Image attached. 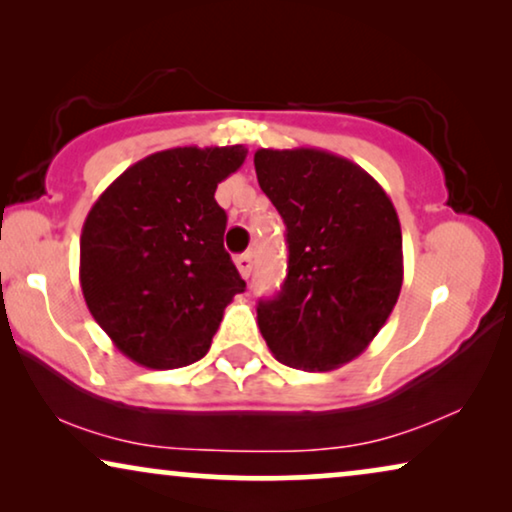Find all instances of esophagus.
I'll use <instances>...</instances> for the list:
<instances>
[{
	"instance_id": "34e87169",
	"label": "esophagus",
	"mask_w": 512,
	"mask_h": 512,
	"mask_svg": "<svg viewBox=\"0 0 512 512\" xmlns=\"http://www.w3.org/2000/svg\"><path fill=\"white\" fill-rule=\"evenodd\" d=\"M235 265H237V270H240V275L244 279H249L251 270H254V258H251V254H242L235 258Z\"/></svg>"
}]
</instances>
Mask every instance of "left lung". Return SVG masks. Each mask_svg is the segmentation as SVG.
Listing matches in <instances>:
<instances>
[{"instance_id": "left-lung-1", "label": "left lung", "mask_w": 512, "mask_h": 512, "mask_svg": "<svg viewBox=\"0 0 512 512\" xmlns=\"http://www.w3.org/2000/svg\"><path fill=\"white\" fill-rule=\"evenodd\" d=\"M254 165L289 242L284 286L258 303V328L284 366H345L366 352L401 293L394 202L363 167L331 151L258 149Z\"/></svg>"}]
</instances>
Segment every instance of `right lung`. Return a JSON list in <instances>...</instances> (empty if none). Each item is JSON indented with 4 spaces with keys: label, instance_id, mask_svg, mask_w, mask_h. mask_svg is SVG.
Instances as JSON below:
<instances>
[{
    "label": "right lung",
    "instance_id": "add662e5",
    "mask_svg": "<svg viewBox=\"0 0 512 512\" xmlns=\"http://www.w3.org/2000/svg\"><path fill=\"white\" fill-rule=\"evenodd\" d=\"M247 158L235 146L151 153L111 181L81 230L79 279L102 331L144 368L191 366L209 352L244 279L223 249L216 186Z\"/></svg>",
    "mask_w": 512,
    "mask_h": 512
}]
</instances>
